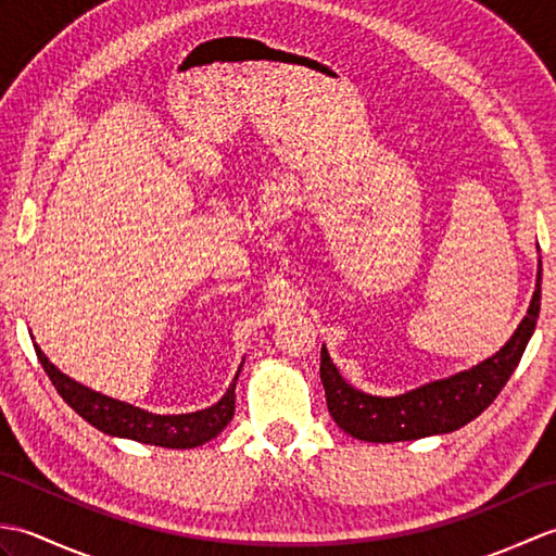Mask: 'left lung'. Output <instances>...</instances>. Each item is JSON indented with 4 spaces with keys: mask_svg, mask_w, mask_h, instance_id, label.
<instances>
[{
    "mask_svg": "<svg viewBox=\"0 0 556 556\" xmlns=\"http://www.w3.org/2000/svg\"><path fill=\"white\" fill-rule=\"evenodd\" d=\"M542 263L538 260L535 293L528 313L518 323L511 339L473 368L432 380L396 396H377L349 384L327 349L320 351V380L327 408L346 434L363 442H410L430 434H446L464 428L485 410L516 370L540 315Z\"/></svg>",
    "mask_w": 556,
    "mask_h": 556,
    "instance_id": "obj_1",
    "label": "left lung"
}]
</instances>
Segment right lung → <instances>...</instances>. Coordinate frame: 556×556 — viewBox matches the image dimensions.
<instances>
[{"label": "right lung", "mask_w": 556, "mask_h": 556, "mask_svg": "<svg viewBox=\"0 0 556 556\" xmlns=\"http://www.w3.org/2000/svg\"><path fill=\"white\" fill-rule=\"evenodd\" d=\"M33 346L59 396H62L83 420H88L92 428H98L104 434L122 437V440H134L143 444H155L164 448H193L215 440V437L227 428L233 418V408H236L233 389L243 363L239 365V370H236V377L229 384L227 394H224L217 404L195 413L160 416V413H150L146 408L126 404V401L100 394L96 389L71 380V377L59 370L54 363H50V358L45 356L38 344Z\"/></svg>", "instance_id": "1"}]
</instances>
